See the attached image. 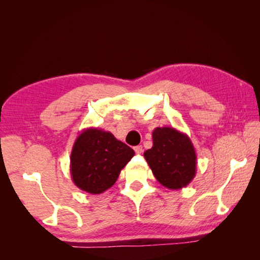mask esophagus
I'll return each instance as SVG.
<instances>
[{"instance_id": "34e87169", "label": "esophagus", "mask_w": 260, "mask_h": 260, "mask_svg": "<svg viewBox=\"0 0 260 260\" xmlns=\"http://www.w3.org/2000/svg\"><path fill=\"white\" fill-rule=\"evenodd\" d=\"M134 151L139 155V153L142 152V146H136V147H134Z\"/></svg>"}]
</instances>
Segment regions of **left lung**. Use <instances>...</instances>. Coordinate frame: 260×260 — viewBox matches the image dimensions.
Instances as JSON below:
<instances>
[{
    "mask_svg": "<svg viewBox=\"0 0 260 260\" xmlns=\"http://www.w3.org/2000/svg\"><path fill=\"white\" fill-rule=\"evenodd\" d=\"M143 156L157 181L169 189L186 187L196 175L197 156L191 140L173 127H156L152 148Z\"/></svg>",
    "mask_w": 260,
    "mask_h": 260,
    "instance_id": "1",
    "label": "left lung"
}]
</instances>
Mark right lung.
Here are the masks:
<instances>
[{
  "label": "right lung",
  "instance_id": "obj_1",
  "mask_svg": "<svg viewBox=\"0 0 260 260\" xmlns=\"http://www.w3.org/2000/svg\"><path fill=\"white\" fill-rule=\"evenodd\" d=\"M134 150L110 132L90 127L83 129L73 144L70 171L81 190L98 195L111 188Z\"/></svg>",
  "mask_w": 260,
  "mask_h": 260
}]
</instances>
